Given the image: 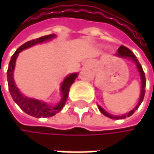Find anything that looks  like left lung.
I'll return each instance as SVG.
<instances>
[{"instance_id": "left-lung-1", "label": "left lung", "mask_w": 154, "mask_h": 154, "mask_svg": "<svg viewBox=\"0 0 154 154\" xmlns=\"http://www.w3.org/2000/svg\"><path fill=\"white\" fill-rule=\"evenodd\" d=\"M116 56L117 57H119V58H123V59H128V60H130L131 61H133L135 64H136V67L137 69L139 72V75H140V78H141V94H140V97H139L138 103L137 104V106L134 108L133 109H131L129 112L126 113V114H123L121 116H117V115H112L110 113L107 112L104 109L101 107L99 104L97 105L98 109H100V111L108 118L109 119H126L127 117H130L140 106V104L142 103L143 100V97H144V94H145V86H146V80H145V75H144V72L143 70V68L141 66V64L139 63L138 60L137 59V57L135 56V54L127 47L121 46L118 49V53H116Z\"/></svg>"}]
</instances>
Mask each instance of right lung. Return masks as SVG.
<instances>
[{"label":"right lung","instance_id":"right-lung-1","mask_svg":"<svg viewBox=\"0 0 154 154\" xmlns=\"http://www.w3.org/2000/svg\"><path fill=\"white\" fill-rule=\"evenodd\" d=\"M56 37V35H48L45 36H42L40 38L29 41L25 43L19 47L15 53L12 55L11 61L9 63V68L7 71V78H8V85H9V91L11 93V95L13 99V101L19 106V108L26 112V114L35 117V118H48L52 117L58 112H60L64 105L66 104L69 89L71 85L74 83L75 79L77 77L78 73H72L64 78L63 82L60 85V100L56 105H51L42 100H37L35 98H30L26 95H24L19 89L17 88L14 81V69H15L16 60L17 58L22 51L30 48V47L36 45L38 44H43L45 42H48L53 38Z\"/></svg>","mask_w":154,"mask_h":154}]
</instances>
